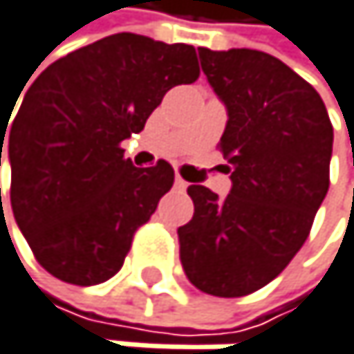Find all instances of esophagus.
I'll use <instances>...</instances> for the list:
<instances>
[{
    "instance_id": "34e87169",
    "label": "esophagus",
    "mask_w": 354,
    "mask_h": 354,
    "mask_svg": "<svg viewBox=\"0 0 354 354\" xmlns=\"http://www.w3.org/2000/svg\"><path fill=\"white\" fill-rule=\"evenodd\" d=\"M174 185H176V189H178V191H185V189L189 187V183H187L185 178H180V176H176V180H174Z\"/></svg>"
}]
</instances>
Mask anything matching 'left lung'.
Instances as JSON below:
<instances>
[{
	"label": "left lung",
	"mask_w": 354,
	"mask_h": 354,
	"mask_svg": "<svg viewBox=\"0 0 354 354\" xmlns=\"http://www.w3.org/2000/svg\"><path fill=\"white\" fill-rule=\"evenodd\" d=\"M227 106L218 142L231 193L191 185L193 218L178 227L187 278L203 293L242 297L272 282L304 246L329 189L333 127L315 86L250 48H199Z\"/></svg>",
	"instance_id": "left-lung-1"
}]
</instances>
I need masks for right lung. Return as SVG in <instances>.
<instances>
[{"label": "right lung", "mask_w": 354, "mask_h": 354, "mask_svg": "<svg viewBox=\"0 0 354 354\" xmlns=\"http://www.w3.org/2000/svg\"><path fill=\"white\" fill-rule=\"evenodd\" d=\"M197 78L193 46L136 33L97 39L35 78L12 120L6 159L12 212L48 274L91 287L123 268L174 169L163 159L133 167L120 142L144 129L171 86ZM10 116L0 118V165Z\"/></svg>", "instance_id": "add662e5"}]
</instances>
